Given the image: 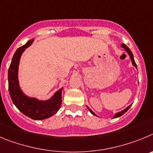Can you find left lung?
I'll return each mask as SVG.
<instances>
[{
	"mask_svg": "<svg viewBox=\"0 0 153 153\" xmlns=\"http://www.w3.org/2000/svg\"><path fill=\"white\" fill-rule=\"evenodd\" d=\"M121 46H122V47H123V49H125V50H126V52H127V53H128V54H129V56H130V59H131L132 63H133V65H134V66L136 67V68H137V64H136V62H135L134 58H133V53H132L131 50H130V49H129V47H128V46H126V45H125V44H122V45H121ZM131 105H132V104H130V106H128V107H126V108H125V109L123 110V111H120V112H118V113H117V114H115V115H114V118H117V117H119L122 116V115H123V114H124V113H126V111H128V110L130 109V107H131ZM88 110H89V111H90V112L91 113V114H93V115H95V116H97V115H96V114H94V113L93 111H92L91 110L90 108H89L88 107Z\"/></svg>",
	"mask_w": 153,
	"mask_h": 153,
	"instance_id": "obj_1",
	"label": "left lung"
}]
</instances>
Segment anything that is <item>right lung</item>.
I'll list each match as a JSON object with an SVG mask.
<instances>
[{
    "mask_svg": "<svg viewBox=\"0 0 153 153\" xmlns=\"http://www.w3.org/2000/svg\"><path fill=\"white\" fill-rule=\"evenodd\" d=\"M33 39L29 40L24 46L16 49L8 69V88L10 96L16 108L24 115L33 120L46 119L54 115L61 107L62 90L59 89L49 100H39L26 96L20 90L18 82V66L20 59L26 48L30 46Z\"/></svg>",
    "mask_w": 153,
    "mask_h": 153,
    "instance_id": "1",
    "label": "right lung"
}]
</instances>
